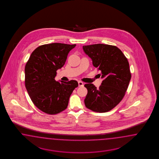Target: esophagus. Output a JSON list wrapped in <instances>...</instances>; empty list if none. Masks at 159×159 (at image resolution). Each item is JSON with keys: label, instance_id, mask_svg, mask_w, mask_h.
<instances>
[{"label": "esophagus", "instance_id": "1", "mask_svg": "<svg viewBox=\"0 0 159 159\" xmlns=\"http://www.w3.org/2000/svg\"><path fill=\"white\" fill-rule=\"evenodd\" d=\"M78 84H79V87H83L84 86L83 83V82H80V81L78 82Z\"/></svg>", "mask_w": 159, "mask_h": 159}]
</instances>
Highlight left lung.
<instances>
[{
    "label": "left lung",
    "instance_id": "left-lung-1",
    "mask_svg": "<svg viewBox=\"0 0 159 159\" xmlns=\"http://www.w3.org/2000/svg\"><path fill=\"white\" fill-rule=\"evenodd\" d=\"M93 65L101 72L103 80L97 89L93 84L84 85L87 94L84 104L97 112L110 111L125 96L131 78L129 65L122 52L116 46L98 43L83 47Z\"/></svg>",
    "mask_w": 159,
    "mask_h": 159
}]
</instances>
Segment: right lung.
Segmentation results:
<instances>
[{"label":"right lung","instance_id":"add662e5","mask_svg":"<svg viewBox=\"0 0 159 159\" xmlns=\"http://www.w3.org/2000/svg\"><path fill=\"white\" fill-rule=\"evenodd\" d=\"M76 44L52 43L36 48L25 66V86L31 101L48 114H58L67 108L69 97L78 86L76 80L57 82V70L65 65Z\"/></svg>","mask_w":159,"mask_h":159}]
</instances>
